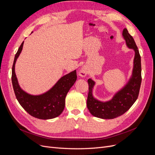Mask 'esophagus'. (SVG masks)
Wrapping results in <instances>:
<instances>
[{"label": "esophagus", "instance_id": "1", "mask_svg": "<svg viewBox=\"0 0 155 155\" xmlns=\"http://www.w3.org/2000/svg\"><path fill=\"white\" fill-rule=\"evenodd\" d=\"M87 74H88L87 70L85 68H82L80 70V71H79V76H81V77H85V76H86Z\"/></svg>", "mask_w": 155, "mask_h": 155}]
</instances>
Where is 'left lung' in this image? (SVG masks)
<instances>
[{
	"label": "left lung",
	"mask_w": 155,
	"mask_h": 155,
	"mask_svg": "<svg viewBox=\"0 0 155 155\" xmlns=\"http://www.w3.org/2000/svg\"><path fill=\"white\" fill-rule=\"evenodd\" d=\"M122 35L126 45L135 52L133 74L129 82L120 91L117 92L109 101L101 102L92 96V88L94 81L88 79V94L87 101L88 109L92 115L102 119H113L124 114L137 100L142 82L141 57L133 37L127 28L123 30Z\"/></svg>",
	"instance_id": "left-lung-1"
}]
</instances>
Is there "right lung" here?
I'll list each match as a JSON object with an SVG mask.
<instances>
[{"mask_svg":"<svg viewBox=\"0 0 155 155\" xmlns=\"http://www.w3.org/2000/svg\"><path fill=\"white\" fill-rule=\"evenodd\" d=\"M24 41L15 54L12 67V81L17 100L28 113L41 120L52 119L62 113L65 106V97L77 79L76 70L65 75L50 90L38 96L30 95L22 90L15 72L17 59L22 50Z\"/></svg>","mask_w":155,"mask_h":155,"instance_id":"obj_1","label":"right lung"}]
</instances>
